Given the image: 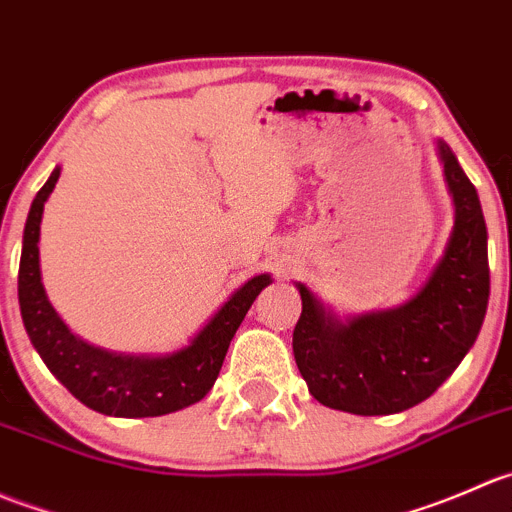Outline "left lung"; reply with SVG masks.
<instances>
[{
	"instance_id": "obj_1",
	"label": "left lung",
	"mask_w": 512,
	"mask_h": 512,
	"mask_svg": "<svg viewBox=\"0 0 512 512\" xmlns=\"http://www.w3.org/2000/svg\"><path fill=\"white\" fill-rule=\"evenodd\" d=\"M438 149L455 226L416 298L338 323L298 283L303 308L293 328V356L311 396L333 411L391 416L418 406L460 366L483 326L490 296L483 209L448 144L440 141Z\"/></svg>"
}]
</instances>
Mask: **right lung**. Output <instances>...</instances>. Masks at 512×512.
<instances>
[{"label":"right lung","mask_w":512,"mask_h":512,"mask_svg":"<svg viewBox=\"0 0 512 512\" xmlns=\"http://www.w3.org/2000/svg\"><path fill=\"white\" fill-rule=\"evenodd\" d=\"M59 169L34 196L24 226L19 261L22 321L49 371L86 408L116 418H154L199 403L219 378L229 343L271 276H254L191 341V346L161 358L116 356L79 341L49 303L39 273V224L44 201L52 194Z\"/></svg>","instance_id":"right-lung-1"}]
</instances>
